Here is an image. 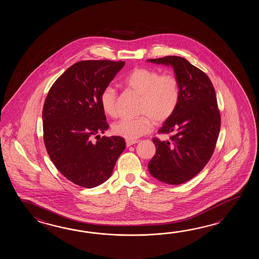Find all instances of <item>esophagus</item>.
Listing matches in <instances>:
<instances>
[{"instance_id":"obj_1","label":"esophagus","mask_w":259,"mask_h":259,"mask_svg":"<svg viewBox=\"0 0 259 259\" xmlns=\"http://www.w3.org/2000/svg\"><path fill=\"white\" fill-rule=\"evenodd\" d=\"M137 143V141H128V140H127V141H126V145H127V147H130V146H132L133 144H135V143Z\"/></svg>"}]
</instances>
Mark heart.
Instances as JSON below:
<instances>
[{"instance_id":"obj_1","label":"heart","mask_w":259,"mask_h":259,"mask_svg":"<svg viewBox=\"0 0 259 259\" xmlns=\"http://www.w3.org/2000/svg\"><path fill=\"white\" fill-rule=\"evenodd\" d=\"M124 84L135 94L141 95L137 117L116 122L112 132L128 141L147 134L156 125L167 121L174 115L181 101V82L173 73L161 74L152 67L140 66L127 74ZM100 104L106 115L116 116L117 93L112 86H106L100 94Z\"/></svg>"}]
</instances>
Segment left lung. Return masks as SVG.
I'll list each match as a JSON object with an SVG mask.
<instances>
[{
	"instance_id": "1",
	"label": "left lung",
	"mask_w": 259,
	"mask_h": 259,
	"mask_svg": "<svg viewBox=\"0 0 259 259\" xmlns=\"http://www.w3.org/2000/svg\"><path fill=\"white\" fill-rule=\"evenodd\" d=\"M173 66L181 82V101L176 112L159 130L168 141L153 139L156 153L149 162L152 176L178 185L196 176L208 163L220 134V109L208 76L185 58L169 55L149 59Z\"/></svg>"
}]
</instances>
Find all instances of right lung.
<instances>
[{
  "label": "right lung",
  "mask_w": 259,
  "mask_h": 259,
  "mask_svg": "<svg viewBox=\"0 0 259 259\" xmlns=\"http://www.w3.org/2000/svg\"><path fill=\"white\" fill-rule=\"evenodd\" d=\"M123 61H79L58 77L44 102V142L50 158L67 180L94 188L109 179L126 147L119 136L100 137L109 125L100 94ZM98 137L93 143L91 139Z\"/></svg>",
  "instance_id": "right-lung-1"
}]
</instances>
